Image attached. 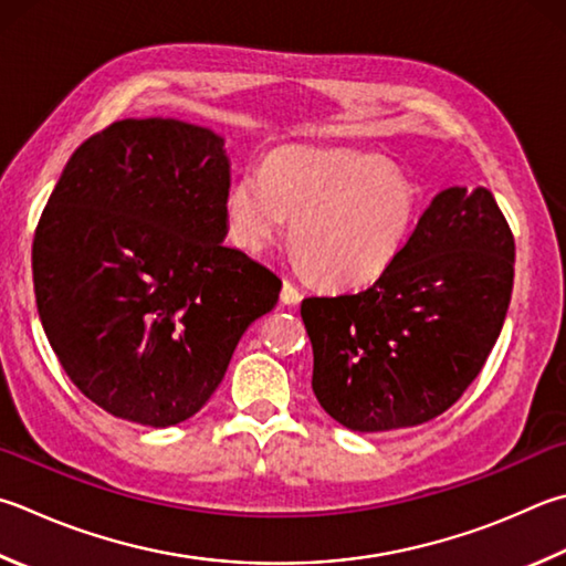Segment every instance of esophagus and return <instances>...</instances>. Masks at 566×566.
Returning <instances> with one entry per match:
<instances>
[{"mask_svg":"<svg viewBox=\"0 0 566 566\" xmlns=\"http://www.w3.org/2000/svg\"><path fill=\"white\" fill-rule=\"evenodd\" d=\"M280 300L284 302V304H296L302 300V292L296 290V284L294 282H290V280H284V284H282V294H280Z\"/></svg>","mask_w":566,"mask_h":566,"instance_id":"obj_1","label":"esophagus"}]
</instances>
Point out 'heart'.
Returning <instances> with one entry per match:
<instances>
[{
  "instance_id": "b5f03b06",
  "label": "heart",
  "mask_w": 566,
  "mask_h": 566,
  "mask_svg": "<svg viewBox=\"0 0 566 566\" xmlns=\"http://www.w3.org/2000/svg\"><path fill=\"white\" fill-rule=\"evenodd\" d=\"M292 224L296 264L332 286L374 282L403 252L418 220V190L381 156L282 148L264 170H244L224 195L240 250L262 254Z\"/></svg>"
}]
</instances>
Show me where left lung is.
Masks as SVG:
<instances>
[{"label":"left lung","instance_id":"1","mask_svg":"<svg viewBox=\"0 0 566 566\" xmlns=\"http://www.w3.org/2000/svg\"><path fill=\"white\" fill-rule=\"evenodd\" d=\"M512 276L515 238L492 192L436 195L374 284L302 302L316 400L358 433L446 413L497 342Z\"/></svg>","mask_w":566,"mask_h":566}]
</instances>
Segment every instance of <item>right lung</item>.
<instances>
[{"instance_id": "1", "label": "right lung", "mask_w": 566, "mask_h": 566, "mask_svg": "<svg viewBox=\"0 0 566 566\" xmlns=\"http://www.w3.org/2000/svg\"><path fill=\"white\" fill-rule=\"evenodd\" d=\"M222 138L126 118L74 150L41 212V326L74 386L130 423L176 426L208 403L282 280L224 248Z\"/></svg>"}]
</instances>
